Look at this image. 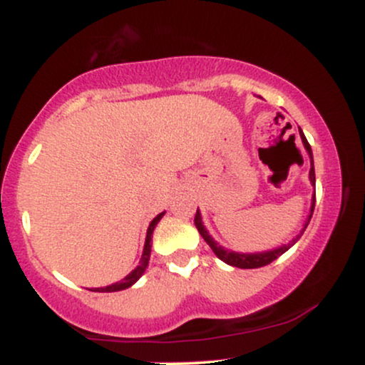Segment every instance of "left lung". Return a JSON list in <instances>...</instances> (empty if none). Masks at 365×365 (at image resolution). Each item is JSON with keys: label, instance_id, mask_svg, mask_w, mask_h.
<instances>
[{"label": "left lung", "instance_id": "8db88e82", "mask_svg": "<svg viewBox=\"0 0 365 365\" xmlns=\"http://www.w3.org/2000/svg\"><path fill=\"white\" fill-rule=\"evenodd\" d=\"M300 139H302V142H304V148L307 149V153H309V158H311V171H309V178H311V183H312V185L316 187V173H314V159H312V149H311V145H309L307 139H305V135H304V132H302V130H300ZM314 204H316V190H314V195H312V206H311V212H309L307 220H305V223H304V228H302V232H300L299 235H297L295 238H292V240L288 242V244H284V245H282V247H278V249H273V250H266V252H255V254H240V252H233V250H228V249H225V247H221V245L217 244V242L215 240V238H212L211 235H209V233H207V230L204 228V225H202V217H200V212H199V209H197V212H195V220H194V223H195V226H197V230H199L200 237H202L204 240L207 242V245L211 247V249H212V252H215V254L217 255V257L221 259V261L226 262V264H230V266L240 267V269H255V267H262V266H267V264H269V262L276 261V259H278L279 255L284 254V252H287L288 249H290V247H293V245L297 244V240H299V238L302 237V233L305 232V228H307L309 221H311V217H312V212H314Z\"/></svg>", "mask_w": 365, "mask_h": 365}]
</instances>
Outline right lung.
Returning <instances> with one entry per match:
<instances>
[{"label": "right lung", "mask_w": 365, "mask_h": 365, "mask_svg": "<svg viewBox=\"0 0 365 365\" xmlns=\"http://www.w3.org/2000/svg\"><path fill=\"white\" fill-rule=\"evenodd\" d=\"M163 216H165V212H161V215H158L153 221H150V225H149V228H148V237H145L144 252H142L139 266H137L135 269L132 271V273H128L127 276H125V278L121 279V282L113 283V284H110V287L94 288V290H92V292H120V290H125V288L132 287V284L135 283L142 274H144L145 267H148V264H149V257H150V240H153V232H154V228H156V225L159 223V220H161Z\"/></svg>", "instance_id": "right-lung-1"}]
</instances>
